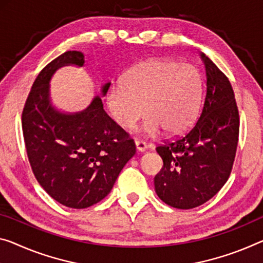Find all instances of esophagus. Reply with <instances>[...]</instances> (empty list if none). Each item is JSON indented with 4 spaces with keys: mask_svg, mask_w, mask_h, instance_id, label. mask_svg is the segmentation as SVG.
Listing matches in <instances>:
<instances>
[{
    "mask_svg": "<svg viewBox=\"0 0 263 263\" xmlns=\"http://www.w3.org/2000/svg\"><path fill=\"white\" fill-rule=\"evenodd\" d=\"M135 148L139 153H143L147 151L148 145H147V143L143 142V141H135Z\"/></svg>",
    "mask_w": 263,
    "mask_h": 263,
    "instance_id": "34e87169",
    "label": "esophagus"
}]
</instances>
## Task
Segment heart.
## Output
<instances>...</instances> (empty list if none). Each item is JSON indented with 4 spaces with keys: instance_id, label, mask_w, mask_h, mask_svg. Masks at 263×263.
I'll list each match as a JSON object with an SVG mask.
<instances>
[{
    "instance_id": "1",
    "label": "heart",
    "mask_w": 263,
    "mask_h": 263,
    "mask_svg": "<svg viewBox=\"0 0 263 263\" xmlns=\"http://www.w3.org/2000/svg\"><path fill=\"white\" fill-rule=\"evenodd\" d=\"M202 79L192 64L168 59H151L133 67L119 84L107 92V108L112 120L123 129H132L142 118L147 136L161 129L180 134L199 115Z\"/></svg>"
}]
</instances>
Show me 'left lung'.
Segmentation results:
<instances>
[{
  "instance_id": "obj_1",
  "label": "left lung",
  "mask_w": 263,
  "mask_h": 263,
  "mask_svg": "<svg viewBox=\"0 0 263 263\" xmlns=\"http://www.w3.org/2000/svg\"><path fill=\"white\" fill-rule=\"evenodd\" d=\"M205 96L200 119L182 136L156 148L163 167L154 179L157 196L171 207L192 209L211 200L227 182L239 141V110L232 84L200 54Z\"/></svg>"
}]
</instances>
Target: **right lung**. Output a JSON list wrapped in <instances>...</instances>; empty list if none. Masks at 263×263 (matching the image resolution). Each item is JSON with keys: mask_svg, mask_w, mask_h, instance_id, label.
<instances>
[{"mask_svg": "<svg viewBox=\"0 0 263 263\" xmlns=\"http://www.w3.org/2000/svg\"><path fill=\"white\" fill-rule=\"evenodd\" d=\"M84 63L83 52L72 50L44 67L22 114L24 143L36 180L55 201L75 209L104 199L136 152L134 141L104 111L100 96L76 112L62 111L52 103L50 81L55 72ZM109 87L110 82L102 84V98Z\"/></svg>", "mask_w": 263, "mask_h": 263, "instance_id": "obj_1", "label": "right lung"}]
</instances>
